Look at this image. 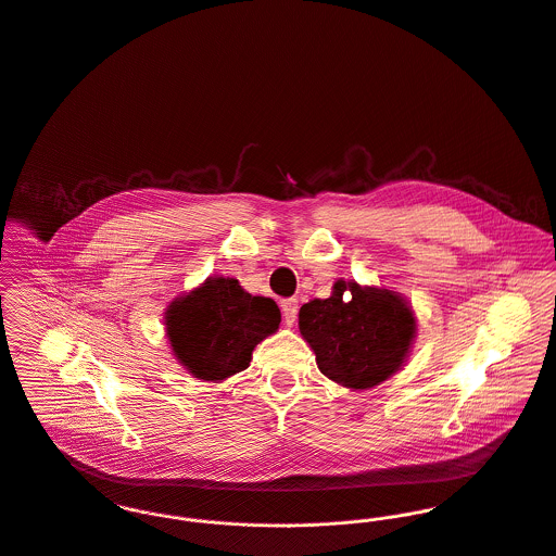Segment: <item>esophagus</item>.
I'll list each match as a JSON object with an SVG mask.
<instances>
[{
	"mask_svg": "<svg viewBox=\"0 0 556 556\" xmlns=\"http://www.w3.org/2000/svg\"><path fill=\"white\" fill-rule=\"evenodd\" d=\"M281 311H283L286 324L292 326L296 321V315H299V301L296 299H283L281 301Z\"/></svg>",
	"mask_w": 556,
	"mask_h": 556,
	"instance_id": "esophagus-1",
	"label": "esophagus"
}]
</instances>
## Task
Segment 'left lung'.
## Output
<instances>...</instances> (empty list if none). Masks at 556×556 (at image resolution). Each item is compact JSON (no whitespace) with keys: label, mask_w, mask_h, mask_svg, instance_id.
<instances>
[{"label":"left lung","mask_w":556,"mask_h":556,"mask_svg":"<svg viewBox=\"0 0 556 556\" xmlns=\"http://www.w3.org/2000/svg\"><path fill=\"white\" fill-rule=\"evenodd\" d=\"M319 370L348 388H372L403 367L416 334L407 303L388 290L337 281L330 299H313L299 313Z\"/></svg>","instance_id":"obj_1"}]
</instances>
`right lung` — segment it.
I'll return each instance as SVG.
<instances>
[{
    "instance_id": "add662e5",
    "label": "right lung",
    "mask_w": 556,
    "mask_h": 556,
    "mask_svg": "<svg viewBox=\"0 0 556 556\" xmlns=\"http://www.w3.org/2000/svg\"><path fill=\"white\" fill-rule=\"evenodd\" d=\"M273 299L251 296L232 277H211L166 311L175 356L193 377L219 381L248 369L253 348L279 328Z\"/></svg>"
}]
</instances>
